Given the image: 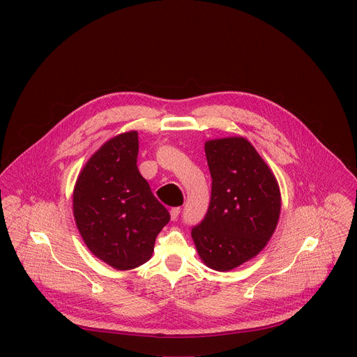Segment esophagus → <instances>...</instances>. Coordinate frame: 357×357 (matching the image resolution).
I'll use <instances>...</instances> for the list:
<instances>
[{
	"mask_svg": "<svg viewBox=\"0 0 357 357\" xmlns=\"http://www.w3.org/2000/svg\"><path fill=\"white\" fill-rule=\"evenodd\" d=\"M179 213H181V208H174V209H171V219H172V220L178 219Z\"/></svg>",
	"mask_w": 357,
	"mask_h": 357,
	"instance_id": "1",
	"label": "esophagus"
}]
</instances>
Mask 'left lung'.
I'll return each instance as SVG.
<instances>
[{"label": "left lung", "instance_id": "obj_1", "mask_svg": "<svg viewBox=\"0 0 357 357\" xmlns=\"http://www.w3.org/2000/svg\"><path fill=\"white\" fill-rule=\"evenodd\" d=\"M212 176L209 209L192 238L202 261L230 271L256 257L271 238L281 211L277 179L245 138L205 144Z\"/></svg>", "mask_w": 357, "mask_h": 357}]
</instances>
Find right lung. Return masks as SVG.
Masks as SVG:
<instances>
[{"mask_svg": "<svg viewBox=\"0 0 357 357\" xmlns=\"http://www.w3.org/2000/svg\"><path fill=\"white\" fill-rule=\"evenodd\" d=\"M138 132L120 134L96 151L73 190L79 233L97 259L126 271L146 263L169 222L137 167Z\"/></svg>", "mask_w": 357, "mask_h": 357, "instance_id": "add662e5", "label": "right lung"}]
</instances>
